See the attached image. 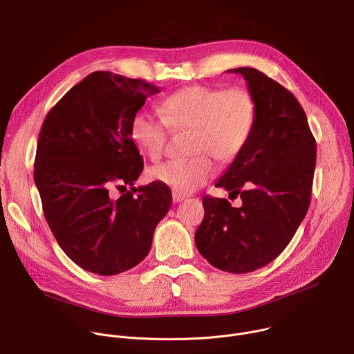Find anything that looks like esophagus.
I'll return each mask as SVG.
<instances>
[{"label": "esophagus", "mask_w": 354, "mask_h": 354, "mask_svg": "<svg viewBox=\"0 0 354 354\" xmlns=\"http://www.w3.org/2000/svg\"><path fill=\"white\" fill-rule=\"evenodd\" d=\"M183 200H185V195L178 194V192H173V203H181Z\"/></svg>", "instance_id": "obj_1"}]
</instances>
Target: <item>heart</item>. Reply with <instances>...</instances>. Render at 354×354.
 <instances>
[{
    "instance_id": "1",
    "label": "heart",
    "mask_w": 354,
    "mask_h": 354,
    "mask_svg": "<svg viewBox=\"0 0 354 354\" xmlns=\"http://www.w3.org/2000/svg\"><path fill=\"white\" fill-rule=\"evenodd\" d=\"M256 101L245 88L189 86L160 102V116L136 112L129 124V135L149 159L156 162L165 154L169 128L192 131L189 153L194 157L170 160L150 170L153 180L178 194H189L205 185L215 174L209 155L221 163H232L242 154L256 125Z\"/></svg>"
}]
</instances>
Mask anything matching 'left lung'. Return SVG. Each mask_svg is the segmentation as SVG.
Segmentation results:
<instances>
[{
	"label": "left lung",
	"mask_w": 354,
	"mask_h": 354,
	"mask_svg": "<svg viewBox=\"0 0 354 354\" xmlns=\"http://www.w3.org/2000/svg\"><path fill=\"white\" fill-rule=\"evenodd\" d=\"M242 74L256 101L252 138L215 187L241 195L242 207L205 195L195 245L214 267L250 272L279 257L310 204L317 143L306 115L287 88L252 67Z\"/></svg>",
	"instance_id": "obj_1"
}]
</instances>
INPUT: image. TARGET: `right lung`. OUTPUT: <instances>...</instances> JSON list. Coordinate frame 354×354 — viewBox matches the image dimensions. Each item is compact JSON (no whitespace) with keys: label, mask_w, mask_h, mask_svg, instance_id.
<instances>
[{"label":"right lung","mask_w":354,"mask_h":354,"mask_svg":"<svg viewBox=\"0 0 354 354\" xmlns=\"http://www.w3.org/2000/svg\"><path fill=\"white\" fill-rule=\"evenodd\" d=\"M159 91L139 78L94 71L49 111L39 133L33 178L45 218L62 250L100 276L139 264L171 208L167 185L133 187L143 159L129 124ZM127 185L133 188L111 197Z\"/></svg>","instance_id":"right-lung-1"}]
</instances>
